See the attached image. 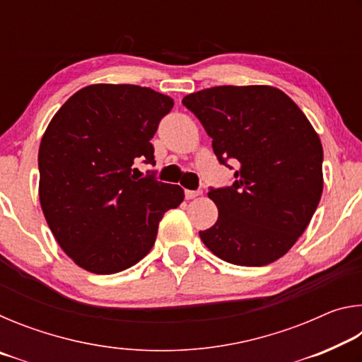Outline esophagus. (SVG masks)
Listing matches in <instances>:
<instances>
[{"label":"esophagus","mask_w":362,"mask_h":362,"mask_svg":"<svg viewBox=\"0 0 362 362\" xmlns=\"http://www.w3.org/2000/svg\"><path fill=\"white\" fill-rule=\"evenodd\" d=\"M199 194H203V192H201V189H185V198L187 199H193V198H196V196H199Z\"/></svg>","instance_id":"obj_1"}]
</instances>
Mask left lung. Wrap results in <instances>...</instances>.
Wrapping results in <instances>:
<instances>
[{
    "mask_svg": "<svg viewBox=\"0 0 362 362\" xmlns=\"http://www.w3.org/2000/svg\"><path fill=\"white\" fill-rule=\"evenodd\" d=\"M212 137L233 185L209 188L218 218L199 231L233 265L263 267L289 250L322 193V145L291 97L272 86H216L182 100Z\"/></svg>",
    "mask_w": 362,
    "mask_h": 362,
    "instance_id": "left-lung-1",
    "label": "left lung"
}]
</instances>
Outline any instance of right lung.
<instances>
[{
	"label": "right lung",
	"instance_id": "obj_1",
	"mask_svg": "<svg viewBox=\"0 0 362 362\" xmlns=\"http://www.w3.org/2000/svg\"><path fill=\"white\" fill-rule=\"evenodd\" d=\"M174 107L169 95L134 84H93L66 100L42 136L38 169L46 222L70 259L113 274L150 252L159 220L183 189L139 177L155 166L150 140Z\"/></svg>",
	"mask_w": 362,
	"mask_h": 362
}]
</instances>
